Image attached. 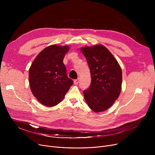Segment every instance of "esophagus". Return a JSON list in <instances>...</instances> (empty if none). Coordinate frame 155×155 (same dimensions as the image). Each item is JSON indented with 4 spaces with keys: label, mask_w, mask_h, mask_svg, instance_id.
<instances>
[{
    "label": "esophagus",
    "mask_w": 155,
    "mask_h": 155,
    "mask_svg": "<svg viewBox=\"0 0 155 155\" xmlns=\"http://www.w3.org/2000/svg\"><path fill=\"white\" fill-rule=\"evenodd\" d=\"M78 82H79V78H77V79H76V80H74V84H75V85L78 84Z\"/></svg>",
    "instance_id": "obj_1"
}]
</instances>
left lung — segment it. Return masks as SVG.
<instances>
[{"instance_id": "left-lung-1", "label": "left lung", "mask_w": 155, "mask_h": 155, "mask_svg": "<svg viewBox=\"0 0 155 155\" xmlns=\"http://www.w3.org/2000/svg\"><path fill=\"white\" fill-rule=\"evenodd\" d=\"M81 51L87 59L91 84L84 91L88 107L96 112L108 109L121 91L122 70L116 59L102 45L85 46Z\"/></svg>"}]
</instances>
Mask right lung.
Returning a JSON list of instances; mask_svg holds the SVG:
<instances>
[{
    "mask_svg": "<svg viewBox=\"0 0 155 155\" xmlns=\"http://www.w3.org/2000/svg\"><path fill=\"white\" fill-rule=\"evenodd\" d=\"M68 46L51 45L41 51L29 70V86L37 100L45 106L59 104L73 85L63 63Z\"/></svg>",
    "mask_w": 155,
    "mask_h": 155,
    "instance_id": "obj_1",
    "label": "right lung"
}]
</instances>
